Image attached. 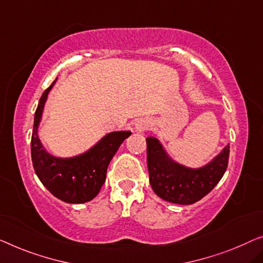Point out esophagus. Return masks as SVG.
I'll use <instances>...</instances> for the list:
<instances>
[{
	"label": "esophagus",
	"instance_id": "obj_1",
	"mask_svg": "<svg viewBox=\"0 0 263 263\" xmlns=\"http://www.w3.org/2000/svg\"><path fill=\"white\" fill-rule=\"evenodd\" d=\"M148 127V124L146 123V121L145 120H139V121H137V124H136V128L138 131H145L146 130V128Z\"/></svg>",
	"mask_w": 263,
	"mask_h": 263
}]
</instances>
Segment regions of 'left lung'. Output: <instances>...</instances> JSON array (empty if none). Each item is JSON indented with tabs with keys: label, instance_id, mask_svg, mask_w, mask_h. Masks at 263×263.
<instances>
[{
	"label": "left lung",
	"instance_id": "left-lung-1",
	"mask_svg": "<svg viewBox=\"0 0 263 263\" xmlns=\"http://www.w3.org/2000/svg\"><path fill=\"white\" fill-rule=\"evenodd\" d=\"M150 184L160 198L176 204H193L214 189L224 175L229 160V145L213 162L201 169H187L167 158L154 137L146 138Z\"/></svg>",
	"mask_w": 263,
	"mask_h": 263
}]
</instances>
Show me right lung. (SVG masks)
<instances>
[{"label": "right lung", "mask_w": 263, "mask_h": 263, "mask_svg": "<svg viewBox=\"0 0 263 263\" xmlns=\"http://www.w3.org/2000/svg\"><path fill=\"white\" fill-rule=\"evenodd\" d=\"M57 80L42 93L35 111L31 135V162L41 183L57 198L67 203H85L93 199L106 178L107 166L120 144L131 135L130 131L111 132L101 138L87 152L73 158H57L42 146L37 127L47 96Z\"/></svg>", "instance_id": "obj_1"}]
</instances>
